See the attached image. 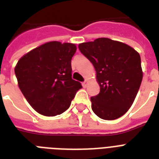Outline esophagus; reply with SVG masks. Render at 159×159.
<instances>
[{
  "label": "esophagus",
  "mask_w": 159,
  "mask_h": 159,
  "mask_svg": "<svg viewBox=\"0 0 159 159\" xmlns=\"http://www.w3.org/2000/svg\"><path fill=\"white\" fill-rule=\"evenodd\" d=\"M87 80H85L84 82H82V86H83V87H87Z\"/></svg>",
  "instance_id": "esophagus-1"
}]
</instances>
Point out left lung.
I'll use <instances>...</instances> for the list:
<instances>
[{"mask_svg": "<svg viewBox=\"0 0 159 159\" xmlns=\"http://www.w3.org/2000/svg\"><path fill=\"white\" fill-rule=\"evenodd\" d=\"M80 52L97 72L100 93L91 97L92 109L106 120L120 118L128 111L141 85L140 56L125 43L107 38L80 43Z\"/></svg>", "mask_w": 159, "mask_h": 159, "instance_id": "1", "label": "left lung"}]
</instances>
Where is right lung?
Instances as JSON below:
<instances>
[{"label": "right lung", "instance_id": "obj_1", "mask_svg": "<svg viewBox=\"0 0 159 159\" xmlns=\"http://www.w3.org/2000/svg\"><path fill=\"white\" fill-rule=\"evenodd\" d=\"M73 43L57 41L34 48L19 60L15 68L19 87L41 115L55 116L69 108L82 84L72 78Z\"/></svg>", "mask_w": 159, "mask_h": 159}]
</instances>
